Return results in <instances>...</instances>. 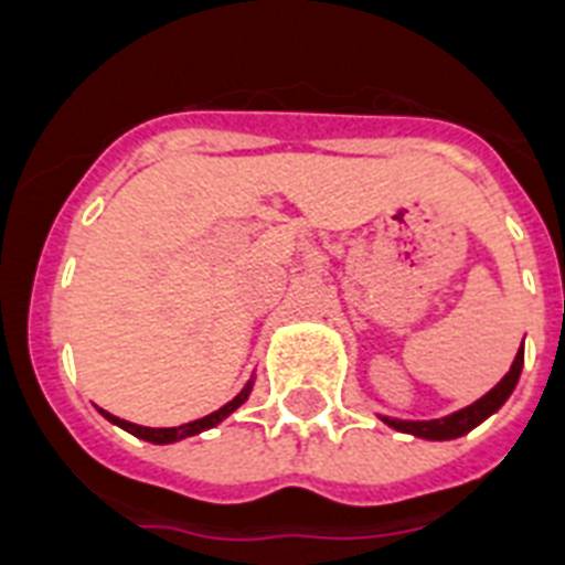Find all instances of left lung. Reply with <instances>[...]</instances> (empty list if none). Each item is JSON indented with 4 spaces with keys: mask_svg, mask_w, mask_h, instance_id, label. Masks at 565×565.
I'll use <instances>...</instances> for the list:
<instances>
[{
    "mask_svg": "<svg viewBox=\"0 0 565 565\" xmlns=\"http://www.w3.org/2000/svg\"><path fill=\"white\" fill-rule=\"evenodd\" d=\"M520 372H523V347L516 352L514 363H511V370L505 372L500 384L493 386L491 393H484L482 398L473 401L470 407L459 409L454 416H445V418H433V422H401V418H384L390 427L401 433H413V436H422V439H433V441H441V439H456V436H465L470 433L477 424H482L484 418L497 413L508 401V395L514 393L516 381H520Z\"/></svg>",
    "mask_w": 565,
    "mask_h": 565,
    "instance_id": "obj_1",
    "label": "left lung"
}]
</instances>
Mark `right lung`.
Returning <instances> with one entry per match:
<instances>
[{
  "instance_id": "add662e5",
  "label": "right lung",
  "mask_w": 565,
  "mask_h": 565,
  "mask_svg": "<svg viewBox=\"0 0 565 565\" xmlns=\"http://www.w3.org/2000/svg\"><path fill=\"white\" fill-rule=\"evenodd\" d=\"M248 390L250 384L242 390L239 395L233 401H227L225 407H218L216 413H210V416L204 418H195V422L190 424H181V427H141V424H132V422H124V418L111 416V413H106V409H100L106 418H109L111 424H118V427H124V430H129L132 436H138V439H147L152 441V445H170V441H179V439H188V436H195V433L207 430V427H213V424H218L222 418H227L233 413V409L239 407L242 401L248 398Z\"/></svg>"
}]
</instances>
